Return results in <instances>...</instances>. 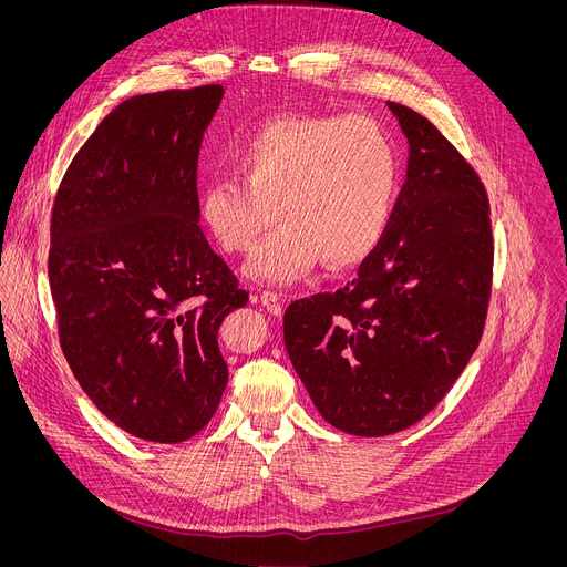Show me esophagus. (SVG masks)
<instances>
[{"instance_id":"obj_1","label":"esophagus","mask_w":567,"mask_h":567,"mask_svg":"<svg viewBox=\"0 0 567 567\" xmlns=\"http://www.w3.org/2000/svg\"><path fill=\"white\" fill-rule=\"evenodd\" d=\"M259 303H261L268 312L276 315V317L282 315V299H280V296H278L276 291H261V293H259Z\"/></svg>"}]
</instances>
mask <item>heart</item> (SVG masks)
<instances>
[{
    "label": "heart",
    "mask_w": 567,
    "mask_h": 567,
    "mask_svg": "<svg viewBox=\"0 0 567 567\" xmlns=\"http://www.w3.org/2000/svg\"><path fill=\"white\" fill-rule=\"evenodd\" d=\"M236 178L199 190V218L220 250L248 252L274 214L280 225L257 246L246 274L287 285L323 257L331 268L361 264L389 227L398 156L370 114H280L238 140Z\"/></svg>",
    "instance_id": "1"
}]
</instances>
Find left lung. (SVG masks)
Wrapping results in <instances>:
<instances>
[{"instance_id":"left-lung-1","label":"left lung","mask_w":567,"mask_h":567,"mask_svg":"<svg viewBox=\"0 0 567 567\" xmlns=\"http://www.w3.org/2000/svg\"><path fill=\"white\" fill-rule=\"evenodd\" d=\"M389 107L409 140L389 227L351 282L285 312L293 370L321 419L353 436L425 419L478 347L492 293L494 238L478 172L430 118Z\"/></svg>"}]
</instances>
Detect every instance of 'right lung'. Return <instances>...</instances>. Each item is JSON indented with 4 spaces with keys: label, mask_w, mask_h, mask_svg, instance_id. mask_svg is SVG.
<instances>
[{
    "label": "right lung",
    "mask_w": 567,
    "mask_h": 567,
    "mask_svg": "<svg viewBox=\"0 0 567 567\" xmlns=\"http://www.w3.org/2000/svg\"><path fill=\"white\" fill-rule=\"evenodd\" d=\"M223 94L204 84L116 105L52 206L59 344L99 411L154 443L212 421L229 377L218 329L248 303L197 225V156Z\"/></svg>",
    "instance_id": "add662e5"
}]
</instances>
